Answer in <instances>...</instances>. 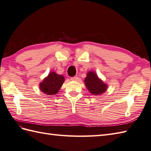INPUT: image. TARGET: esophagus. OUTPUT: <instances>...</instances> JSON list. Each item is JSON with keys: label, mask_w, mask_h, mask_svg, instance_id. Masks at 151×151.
<instances>
[{"label": "esophagus", "mask_w": 151, "mask_h": 151, "mask_svg": "<svg viewBox=\"0 0 151 151\" xmlns=\"http://www.w3.org/2000/svg\"><path fill=\"white\" fill-rule=\"evenodd\" d=\"M70 80H71V81H77L79 80V78L78 77V76H74V77L70 78Z\"/></svg>", "instance_id": "esophagus-1"}]
</instances>
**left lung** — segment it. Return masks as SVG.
<instances>
[{"label": "left lung", "mask_w": 151, "mask_h": 151, "mask_svg": "<svg viewBox=\"0 0 151 151\" xmlns=\"http://www.w3.org/2000/svg\"><path fill=\"white\" fill-rule=\"evenodd\" d=\"M85 85L91 94L99 95L106 91L108 86L98 77L97 74L93 71H89L84 80Z\"/></svg>", "instance_id": "left-lung-1"}]
</instances>
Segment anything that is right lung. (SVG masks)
<instances>
[{
  "instance_id": "obj_1",
  "label": "right lung",
  "mask_w": 151,
  "mask_h": 151,
  "mask_svg": "<svg viewBox=\"0 0 151 151\" xmlns=\"http://www.w3.org/2000/svg\"><path fill=\"white\" fill-rule=\"evenodd\" d=\"M64 81L65 78L63 76L58 75L56 73L52 71L40 83V89L47 95H53L58 92Z\"/></svg>"
}]
</instances>
